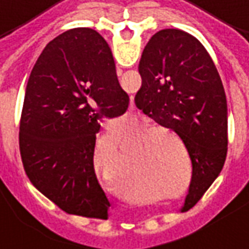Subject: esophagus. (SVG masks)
<instances>
[{
    "mask_svg": "<svg viewBox=\"0 0 249 249\" xmlns=\"http://www.w3.org/2000/svg\"><path fill=\"white\" fill-rule=\"evenodd\" d=\"M118 75H119V76H121V75H122V71H121V70H118Z\"/></svg>",
    "mask_w": 249,
    "mask_h": 249,
    "instance_id": "esophagus-1",
    "label": "esophagus"
}]
</instances>
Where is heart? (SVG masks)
Listing matches in <instances>:
<instances>
[{"label": "heart", "instance_id": "heart-1", "mask_svg": "<svg viewBox=\"0 0 249 249\" xmlns=\"http://www.w3.org/2000/svg\"><path fill=\"white\" fill-rule=\"evenodd\" d=\"M149 126L128 127L124 131V138L133 130L146 131ZM123 137L121 127H112L107 133L106 141L110 143L111 149L119 147ZM130 156L123 163V177L128 176L127 172L138 174L146 181H150L156 188L163 192H177L179 186V179L177 178L176 167L172 163L165 144L158 138H153L151 134H134L128 137L123 146V154Z\"/></svg>", "mask_w": 249, "mask_h": 249}]
</instances>
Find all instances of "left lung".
<instances>
[{"mask_svg":"<svg viewBox=\"0 0 249 249\" xmlns=\"http://www.w3.org/2000/svg\"><path fill=\"white\" fill-rule=\"evenodd\" d=\"M142 87L135 105L178 134L193 173L182 212L189 211L218 177L228 150V108L223 83L204 45L179 29H162L139 61Z\"/></svg>","mask_w":249,"mask_h":249,"instance_id":"left-lung-1","label":"left lung"}]
</instances>
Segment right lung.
I'll return each instance as SVG.
<instances>
[{"label": "right lung", "mask_w": 249, "mask_h": 249, "mask_svg": "<svg viewBox=\"0 0 249 249\" xmlns=\"http://www.w3.org/2000/svg\"><path fill=\"white\" fill-rule=\"evenodd\" d=\"M122 89L106 40L75 28L47 44L31 72L20 122V153L35 188L61 211L108 217L110 201L93 169L102 118L123 115Z\"/></svg>", "instance_id": "1"}]
</instances>
